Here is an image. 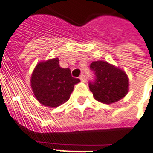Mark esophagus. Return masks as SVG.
<instances>
[{
  "instance_id": "esophagus-1",
  "label": "esophagus",
  "mask_w": 153,
  "mask_h": 153,
  "mask_svg": "<svg viewBox=\"0 0 153 153\" xmlns=\"http://www.w3.org/2000/svg\"><path fill=\"white\" fill-rule=\"evenodd\" d=\"M79 79H80L81 81L85 82V76L84 74H81V75L79 76Z\"/></svg>"
}]
</instances>
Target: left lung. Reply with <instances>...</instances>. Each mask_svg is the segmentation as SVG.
Segmentation results:
<instances>
[{"instance_id": "8db88e82", "label": "left lung", "mask_w": 153, "mask_h": 153, "mask_svg": "<svg viewBox=\"0 0 153 153\" xmlns=\"http://www.w3.org/2000/svg\"><path fill=\"white\" fill-rule=\"evenodd\" d=\"M91 68L96 74V80L89 84L94 98L105 104L117 102L129 92V78L126 73L105 61H95Z\"/></svg>"}]
</instances>
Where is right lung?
<instances>
[{
    "label": "right lung",
    "mask_w": 153,
    "mask_h": 153,
    "mask_svg": "<svg viewBox=\"0 0 153 153\" xmlns=\"http://www.w3.org/2000/svg\"><path fill=\"white\" fill-rule=\"evenodd\" d=\"M79 79L71 75L69 68L59 65L58 57L36 64L30 79V85L38 102L49 108H56L69 99Z\"/></svg>",
    "instance_id": "add662e5"
}]
</instances>
